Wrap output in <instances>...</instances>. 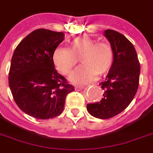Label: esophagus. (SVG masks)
<instances>
[{
    "label": "esophagus",
    "instance_id": "esophagus-1",
    "mask_svg": "<svg viewBox=\"0 0 153 153\" xmlns=\"http://www.w3.org/2000/svg\"><path fill=\"white\" fill-rule=\"evenodd\" d=\"M83 88H84L83 86H75V90H77V91H80V90H82Z\"/></svg>",
    "mask_w": 153,
    "mask_h": 153
}]
</instances>
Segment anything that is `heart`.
<instances>
[{"mask_svg": "<svg viewBox=\"0 0 153 153\" xmlns=\"http://www.w3.org/2000/svg\"><path fill=\"white\" fill-rule=\"evenodd\" d=\"M80 59L82 65L70 75L71 82L83 84L92 81L97 74L104 75L113 66V48L106 43H99L88 36H78L71 41V48H57L53 54V62L60 73L67 75Z\"/></svg>", "mask_w": 153, "mask_h": 153, "instance_id": "heart-1", "label": "heart"}]
</instances>
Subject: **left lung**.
<instances>
[{"label":"left lung","instance_id":"left-lung-1","mask_svg":"<svg viewBox=\"0 0 153 153\" xmlns=\"http://www.w3.org/2000/svg\"><path fill=\"white\" fill-rule=\"evenodd\" d=\"M105 36L114 50L113 66L100 85L105 91L100 101L88 104L87 109L93 117L108 119L128 106L139 88L140 64L134 45L123 34L105 30Z\"/></svg>","mask_w":153,"mask_h":153}]
</instances>
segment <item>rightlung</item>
I'll return each mask as SVG.
<instances>
[{
	"label": "right lung",
	"mask_w": 153,
	"mask_h": 153,
	"mask_svg": "<svg viewBox=\"0 0 153 153\" xmlns=\"http://www.w3.org/2000/svg\"><path fill=\"white\" fill-rule=\"evenodd\" d=\"M64 37L62 32L37 29L13 52L9 73L10 91L19 108L37 119L60 115L66 96L74 91L53 62L54 50Z\"/></svg>",
	"instance_id": "1"
}]
</instances>
